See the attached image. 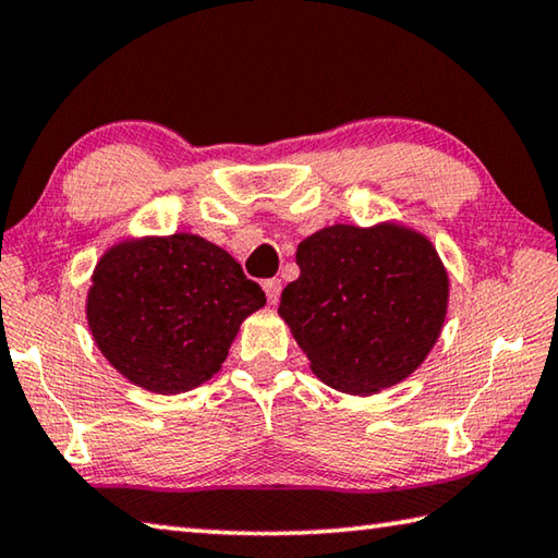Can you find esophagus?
<instances>
[{
    "label": "esophagus",
    "mask_w": 558,
    "mask_h": 558,
    "mask_svg": "<svg viewBox=\"0 0 558 558\" xmlns=\"http://www.w3.org/2000/svg\"><path fill=\"white\" fill-rule=\"evenodd\" d=\"M263 290H266V298H268L270 305H278L282 282L278 278H268V280H263Z\"/></svg>",
    "instance_id": "34e87169"
}]
</instances>
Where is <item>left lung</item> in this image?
<instances>
[{
  "instance_id": "8db88e82",
  "label": "left lung",
  "mask_w": 558,
  "mask_h": 558,
  "mask_svg": "<svg viewBox=\"0 0 558 558\" xmlns=\"http://www.w3.org/2000/svg\"><path fill=\"white\" fill-rule=\"evenodd\" d=\"M300 278L278 314L322 383L373 395L412 376L437 343L449 276L432 241L410 227L333 225L298 246Z\"/></svg>"
}]
</instances>
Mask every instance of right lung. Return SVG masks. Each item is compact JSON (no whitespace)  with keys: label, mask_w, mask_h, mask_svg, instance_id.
Returning a JSON list of instances; mask_svg holds the SVG:
<instances>
[{"label":"right lung","mask_w":558,"mask_h":558,"mask_svg":"<svg viewBox=\"0 0 558 558\" xmlns=\"http://www.w3.org/2000/svg\"><path fill=\"white\" fill-rule=\"evenodd\" d=\"M266 292L197 234L126 239L93 272L87 324L121 376L158 395L187 392L227 361Z\"/></svg>","instance_id":"1"}]
</instances>
